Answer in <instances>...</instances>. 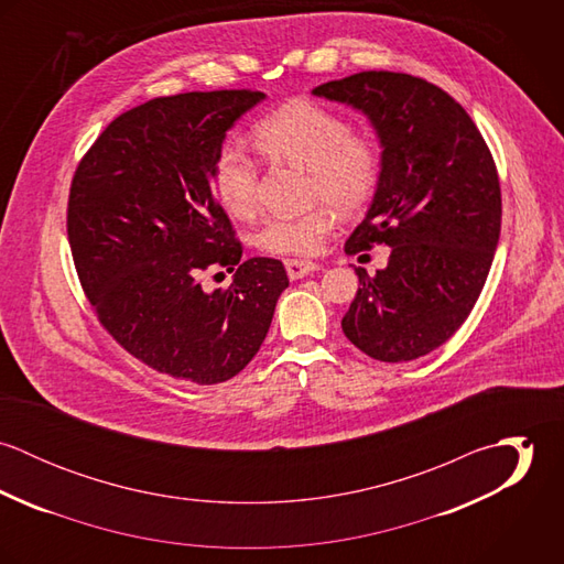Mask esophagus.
Segmentation results:
<instances>
[{"label":"esophagus","instance_id":"34e87169","mask_svg":"<svg viewBox=\"0 0 564 564\" xmlns=\"http://www.w3.org/2000/svg\"><path fill=\"white\" fill-rule=\"evenodd\" d=\"M317 269H319V264H317V262L297 260V258L286 260V273H289V278H291V280H302V278H306L308 273H313V271H317Z\"/></svg>","mask_w":564,"mask_h":564}]
</instances>
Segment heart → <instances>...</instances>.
<instances>
[{
    "instance_id": "obj_1",
    "label": "heart",
    "mask_w": 564,
    "mask_h": 564,
    "mask_svg": "<svg viewBox=\"0 0 564 564\" xmlns=\"http://www.w3.org/2000/svg\"><path fill=\"white\" fill-rule=\"evenodd\" d=\"M258 148L273 161L311 173V193L340 213L362 208L373 195L382 169L376 137L351 132L349 123L311 99H295L264 117L253 130ZM258 164L242 145H226L215 164V193L221 206L245 219L256 208ZM334 230V215L317 206L295 217H271L256 245L271 253L313 256Z\"/></svg>"
}]
</instances>
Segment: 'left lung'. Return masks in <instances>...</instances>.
Instances as JSON below:
<instances>
[{
  "mask_svg": "<svg viewBox=\"0 0 564 564\" xmlns=\"http://www.w3.org/2000/svg\"><path fill=\"white\" fill-rule=\"evenodd\" d=\"M371 123L382 169L347 253L391 247L376 275L356 269L358 293L340 327L367 356L405 362L441 347L474 311L501 230L492 156L471 117L443 88L362 72L313 88Z\"/></svg>",
  "mask_w": 564,
  "mask_h": 564,
  "instance_id": "obj_1",
  "label": "left lung"
}]
</instances>
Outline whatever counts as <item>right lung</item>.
Segmentation results:
<instances>
[{
	"label": "right lung",
	"mask_w": 564,
	"mask_h": 564,
	"mask_svg": "<svg viewBox=\"0 0 564 564\" xmlns=\"http://www.w3.org/2000/svg\"><path fill=\"white\" fill-rule=\"evenodd\" d=\"M258 90L180 93L117 117L78 164L67 235L82 289L112 338L175 380L219 384L258 354L289 286L275 258L241 260L213 195L226 134ZM208 265L237 270L204 292Z\"/></svg>",
	"instance_id": "right-lung-1"
}]
</instances>
